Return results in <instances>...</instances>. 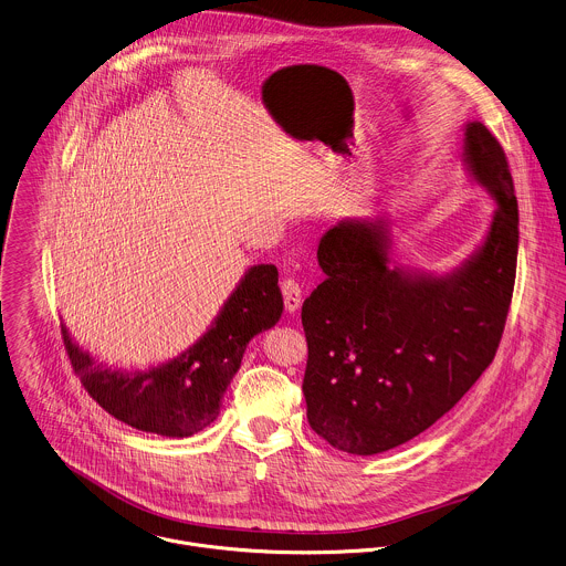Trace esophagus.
<instances>
[{"label": "esophagus", "mask_w": 566, "mask_h": 566, "mask_svg": "<svg viewBox=\"0 0 566 566\" xmlns=\"http://www.w3.org/2000/svg\"><path fill=\"white\" fill-rule=\"evenodd\" d=\"M282 295H284V306L293 315L302 306V289L295 280H284L282 282Z\"/></svg>", "instance_id": "esophagus-1"}]
</instances>
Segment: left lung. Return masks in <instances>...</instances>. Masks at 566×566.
Listing matches in <instances>:
<instances>
[{"label":"left lung","instance_id":"1","mask_svg":"<svg viewBox=\"0 0 566 566\" xmlns=\"http://www.w3.org/2000/svg\"><path fill=\"white\" fill-rule=\"evenodd\" d=\"M461 164L494 212L479 247L451 271L394 258L387 217L340 219L317 249L326 280L306 297L308 422L335 449L391 451L433 427L492 363L512 302L518 203L505 153L476 119Z\"/></svg>","mask_w":566,"mask_h":566}]
</instances>
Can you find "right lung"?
<instances>
[{
    "instance_id": "right-lung-1",
    "label": "right lung",
    "mask_w": 566,
    "mask_h": 566,
    "mask_svg": "<svg viewBox=\"0 0 566 566\" xmlns=\"http://www.w3.org/2000/svg\"><path fill=\"white\" fill-rule=\"evenodd\" d=\"M284 311L275 264L244 271L210 328L181 354L146 369H117L96 360L63 324L65 349L90 396L119 422L164 438H190L221 413V400L255 335Z\"/></svg>"
}]
</instances>
